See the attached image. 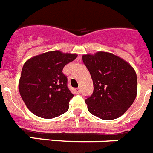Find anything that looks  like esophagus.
<instances>
[{
	"label": "esophagus",
	"instance_id": "esophagus-1",
	"mask_svg": "<svg viewBox=\"0 0 153 153\" xmlns=\"http://www.w3.org/2000/svg\"><path fill=\"white\" fill-rule=\"evenodd\" d=\"M75 91H76V94H80V88H76Z\"/></svg>",
	"mask_w": 153,
	"mask_h": 153
}]
</instances>
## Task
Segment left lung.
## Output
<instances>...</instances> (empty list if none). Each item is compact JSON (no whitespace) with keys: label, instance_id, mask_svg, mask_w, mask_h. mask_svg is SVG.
I'll list each match as a JSON object with an SVG mask.
<instances>
[{"label":"left lung","instance_id":"8db88e82","mask_svg":"<svg viewBox=\"0 0 153 153\" xmlns=\"http://www.w3.org/2000/svg\"><path fill=\"white\" fill-rule=\"evenodd\" d=\"M82 59L93 80V93L85 100L89 112L104 120L123 115L137 96L135 70L107 52L83 55Z\"/></svg>","mask_w":153,"mask_h":153}]
</instances>
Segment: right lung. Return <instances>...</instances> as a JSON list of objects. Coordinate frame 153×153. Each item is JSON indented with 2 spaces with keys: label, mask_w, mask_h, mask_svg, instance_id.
<instances>
[{
  "label": "right lung",
  "mask_w": 153,
  "mask_h": 153,
  "mask_svg": "<svg viewBox=\"0 0 153 153\" xmlns=\"http://www.w3.org/2000/svg\"><path fill=\"white\" fill-rule=\"evenodd\" d=\"M76 57L54 51L31 57L24 63L19 82V93L34 114L53 118L68 111L73 94L62 70Z\"/></svg>",
  "instance_id": "add662e5"
}]
</instances>
